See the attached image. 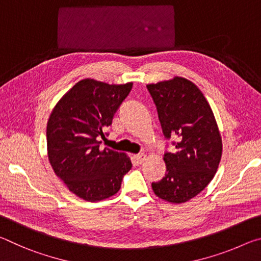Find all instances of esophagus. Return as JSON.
Masks as SVG:
<instances>
[{
	"instance_id": "1",
	"label": "esophagus",
	"mask_w": 261,
	"mask_h": 261,
	"mask_svg": "<svg viewBox=\"0 0 261 261\" xmlns=\"http://www.w3.org/2000/svg\"><path fill=\"white\" fill-rule=\"evenodd\" d=\"M135 159H136L137 163H139V165H141V163H143L145 160H146V159H147V155H146V154L141 153V154H138V155H136V156H135Z\"/></svg>"
}]
</instances>
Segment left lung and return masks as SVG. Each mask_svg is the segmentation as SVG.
Here are the masks:
<instances>
[{
  "label": "left lung",
  "mask_w": 261,
  "mask_h": 261,
  "mask_svg": "<svg viewBox=\"0 0 261 261\" xmlns=\"http://www.w3.org/2000/svg\"><path fill=\"white\" fill-rule=\"evenodd\" d=\"M163 135L176 137L175 151L163 156L166 175L152 183L154 193L171 204L192 199L213 179L222 155L218 123L208 101L194 84L179 76L147 84Z\"/></svg>",
  "instance_id": "8db88e82"
}]
</instances>
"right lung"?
Here are the masks:
<instances>
[{"label": "right lung", "mask_w": 261, "mask_h": 261, "mask_svg": "<svg viewBox=\"0 0 261 261\" xmlns=\"http://www.w3.org/2000/svg\"><path fill=\"white\" fill-rule=\"evenodd\" d=\"M132 88V82L108 84L85 78L70 88L53 108L47 123L50 166L69 191L86 201H100L121 189L131 169L125 153L100 149L99 138Z\"/></svg>", "instance_id": "add662e5"}]
</instances>
